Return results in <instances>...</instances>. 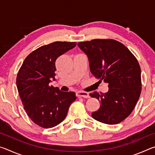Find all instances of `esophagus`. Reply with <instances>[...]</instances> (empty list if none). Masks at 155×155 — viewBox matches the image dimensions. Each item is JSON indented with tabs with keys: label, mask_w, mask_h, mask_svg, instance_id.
I'll list each match as a JSON object with an SVG mask.
<instances>
[{
	"label": "esophagus",
	"mask_w": 155,
	"mask_h": 155,
	"mask_svg": "<svg viewBox=\"0 0 155 155\" xmlns=\"http://www.w3.org/2000/svg\"><path fill=\"white\" fill-rule=\"evenodd\" d=\"M77 96L78 97H83V98H89L90 96H89V94L87 92H85V91H77Z\"/></svg>",
	"instance_id": "esophagus-1"
}]
</instances>
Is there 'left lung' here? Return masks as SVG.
I'll list each match as a JSON object with an SVG mask.
<instances>
[{"label":"left lung","mask_w":155,"mask_h":155,"mask_svg":"<svg viewBox=\"0 0 155 155\" xmlns=\"http://www.w3.org/2000/svg\"><path fill=\"white\" fill-rule=\"evenodd\" d=\"M78 46L87 54L91 74L100 82L109 84L107 93L90 94L101 103L91 116L107 124L122 122L133 111L141 94V68L137 59L124 44L111 39L82 41Z\"/></svg>","instance_id":"8db88e82"}]
</instances>
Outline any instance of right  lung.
I'll return each mask as SVG.
<instances>
[{
    "instance_id": "right-lung-1",
    "label": "right lung",
    "mask_w": 155,
    "mask_h": 155,
    "mask_svg": "<svg viewBox=\"0 0 155 155\" xmlns=\"http://www.w3.org/2000/svg\"><path fill=\"white\" fill-rule=\"evenodd\" d=\"M77 45L76 42L55 41L35 50L26 57L18 71L16 85L24 109L40 127H55L65 119L76 99L74 91H61L51 86L55 80V61Z\"/></svg>"
}]
</instances>
